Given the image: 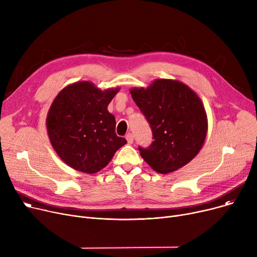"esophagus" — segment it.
I'll return each mask as SVG.
<instances>
[{
  "label": "esophagus",
  "mask_w": 257,
  "mask_h": 257,
  "mask_svg": "<svg viewBox=\"0 0 257 257\" xmlns=\"http://www.w3.org/2000/svg\"><path fill=\"white\" fill-rule=\"evenodd\" d=\"M126 140H127V142H128V144H129V145L133 144V140H134L133 134H132V133H128L127 136H126Z\"/></svg>",
  "instance_id": "1"
}]
</instances>
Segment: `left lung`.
<instances>
[{
    "label": "left lung",
    "mask_w": 257,
    "mask_h": 257,
    "mask_svg": "<svg viewBox=\"0 0 257 257\" xmlns=\"http://www.w3.org/2000/svg\"><path fill=\"white\" fill-rule=\"evenodd\" d=\"M131 96L149 123L153 142L139 147L154 171H176L198 154L207 131V117L200 98L176 80L159 79L148 88H133Z\"/></svg>",
    "instance_id": "left-lung-1"
}]
</instances>
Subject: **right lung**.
I'll return each mask as SVG.
<instances>
[{
    "label": "right lung",
    "mask_w": 257,
    "mask_h": 257,
    "mask_svg": "<svg viewBox=\"0 0 257 257\" xmlns=\"http://www.w3.org/2000/svg\"><path fill=\"white\" fill-rule=\"evenodd\" d=\"M117 91H102L82 81L58 93L49 110L47 128L54 150L66 165L83 173H97L127 144L115 134V118L107 110Z\"/></svg>",
    "instance_id": "add662e5"
}]
</instances>
